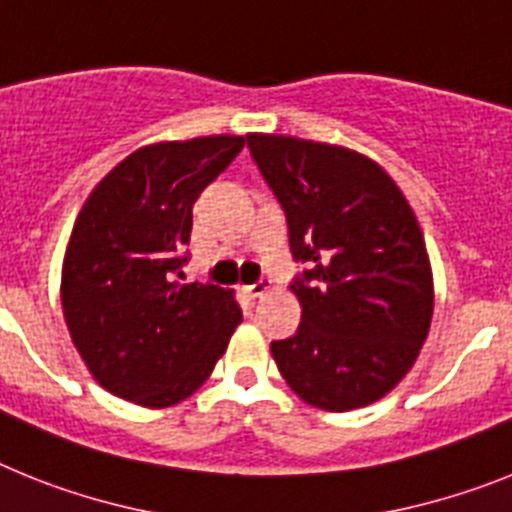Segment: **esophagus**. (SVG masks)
Here are the masks:
<instances>
[{"label":"esophagus","instance_id":"obj_1","mask_svg":"<svg viewBox=\"0 0 512 512\" xmlns=\"http://www.w3.org/2000/svg\"><path fill=\"white\" fill-rule=\"evenodd\" d=\"M270 288H273V281H268V278H262V281H257V283H252V286L244 288V293H247L250 299H260V296H265V293H268Z\"/></svg>","mask_w":512,"mask_h":512}]
</instances>
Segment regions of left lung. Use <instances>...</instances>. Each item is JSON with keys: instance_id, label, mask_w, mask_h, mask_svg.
Instances as JSON below:
<instances>
[{"instance_id": "left-lung-1", "label": "left lung", "mask_w": 512, "mask_h": 512, "mask_svg": "<svg viewBox=\"0 0 512 512\" xmlns=\"http://www.w3.org/2000/svg\"><path fill=\"white\" fill-rule=\"evenodd\" d=\"M247 146L286 211L293 260L309 265L291 283L299 330L270 342L278 371L311 407H366L404 379L433 319L415 213L353 149L275 133H247Z\"/></svg>"}]
</instances>
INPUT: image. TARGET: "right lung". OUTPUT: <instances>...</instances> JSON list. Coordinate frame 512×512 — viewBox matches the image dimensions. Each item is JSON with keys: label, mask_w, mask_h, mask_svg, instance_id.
Wrapping results in <instances>:
<instances>
[{"label": "right lung", "mask_w": 512, "mask_h": 512, "mask_svg": "<svg viewBox=\"0 0 512 512\" xmlns=\"http://www.w3.org/2000/svg\"><path fill=\"white\" fill-rule=\"evenodd\" d=\"M242 146V136L141 146L84 201L61 268V306L82 361L115 397L141 407L188 399L242 322L231 291L175 281L188 262L193 203Z\"/></svg>", "instance_id": "obj_1"}]
</instances>
